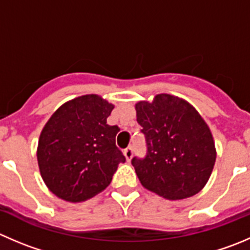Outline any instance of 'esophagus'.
I'll use <instances>...</instances> for the list:
<instances>
[{
	"label": "esophagus",
	"instance_id": "1",
	"mask_svg": "<svg viewBox=\"0 0 250 250\" xmlns=\"http://www.w3.org/2000/svg\"><path fill=\"white\" fill-rule=\"evenodd\" d=\"M133 152H134V150H133L132 146L127 147V149L125 150V159H127V161H130V159H132L133 156Z\"/></svg>",
	"mask_w": 250,
	"mask_h": 250
}]
</instances>
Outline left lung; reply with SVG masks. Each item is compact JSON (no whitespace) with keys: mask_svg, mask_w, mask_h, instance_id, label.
Segmentation results:
<instances>
[{"mask_svg":"<svg viewBox=\"0 0 250 250\" xmlns=\"http://www.w3.org/2000/svg\"><path fill=\"white\" fill-rule=\"evenodd\" d=\"M146 143L144 157L134 156L140 183L169 200L197 194L214 168L216 151L211 132L192 105L168 94L151 104L135 105Z\"/></svg>","mask_w":250,"mask_h":250,"instance_id":"left-lung-1","label":"left lung"}]
</instances>
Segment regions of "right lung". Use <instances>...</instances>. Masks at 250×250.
Returning a JSON list of instances; mask_svg holds the SVG:
<instances>
[{
  "label": "right lung",
  "instance_id": "right-lung-1",
  "mask_svg": "<svg viewBox=\"0 0 250 250\" xmlns=\"http://www.w3.org/2000/svg\"><path fill=\"white\" fill-rule=\"evenodd\" d=\"M113 105L98 95L77 98L61 106L40 134L38 162L48 189L67 202H83L104 190L118 164L117 125H108Z\"/></svg>",
  "mask_w": 250,
  "mask_h": 250
}]
</instances>
